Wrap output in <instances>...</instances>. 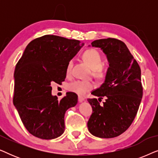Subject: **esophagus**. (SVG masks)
<instances>
[{
    "instance_id": "34e87169",
    "label": "esophagus",
    "mask_w": 158,
    "mask_h": 158,
    "mask_svg": "<svg viewBox=\"0 0 158 158\" xmlns=\"http://www.w3.org/2000/svg\"><path fill=\"white\" fill-rule=\"evenodd\" d=\"M84 100H85V98H84L83 96H78V101H79V102H83Z\"/></svg>"
}]
</instances>
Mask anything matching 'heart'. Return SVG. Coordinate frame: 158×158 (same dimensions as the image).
<instances>
[{"label": "heart", "mask_w": 158, "mask_h": 158, "mask_svg": "<svg viewBox=\"0 0 158 158\" xmlns=\"http://www.w3.org/2000/svg\"><path fill=\"white\" fill-rule=\"evenodd\" d=\"M83 58L90 68L93 70V73L97 77H102L105 74V70L102 67L103 58L100 52L95 49H89L84 52ZM73 60H69L66 66V74L70 75L72 73ZM95 87L93 82L77 80L68 84V89L75 94L83 96L86 93L91 90Z\"/></svg>", "instance_id": "1"}]
</instances>
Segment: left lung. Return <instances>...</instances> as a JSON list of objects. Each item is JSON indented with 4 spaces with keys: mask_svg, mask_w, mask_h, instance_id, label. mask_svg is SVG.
Masks as SVG:
<instances>
[{
    "mask_svg": "<svg viewBox=\"0 0 158 158\" xmlns=\"http://www.w3.org/2000/svg\"><path fill=\"white\" fill-rule=\"evenodd\" d=\"M91 46L99 47L109 62L105 81L88 98L93 113L88 130L100 138H113L124 133L133 122L141 103L143 88L141 70L127 45L114 38L95 40ZM106 98L103 105L101 99Z\"/></svg>",
    "mask_w": 158,
    "mask_h": 158,
    "instance_id": "obj_1",
    "label": "left lung"
}]
</instances>
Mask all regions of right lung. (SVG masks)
<instances>
[{
  "mask_svg": "<svg viewBox=\"0 0 158 158\" xmlns=\"http://www.w3.org/2000/svg\"><path fill=\"white\" fill-rule=\"evenodd\" d=\"M83 43L55 35L32 40L14 71L13 102L28 131L42 139L60 137L64 131V114L77 103V95L68 92L61 100L52 96L51 84H61L66 66Z\"/></svg>",
  "mask_w": 158,
  "mask_h": 158,
  "instance_id": "1",
  "label": "right lung"
}]
</instances>
